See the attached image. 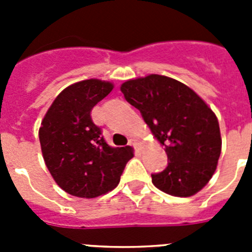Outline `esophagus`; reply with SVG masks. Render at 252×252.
I'll return each mask as SVG.
<instances>
[{
	"mask_svg": "<svg viewBox=\"0 0 252 252\" xmlns=\"http://www.w3.org/2000/svg\"><path fill=\"white\" fill-rule=\"evenodd\" d=\"M128 144H130V145L132 146V148L136 149V150H139V149H140V141L137 139H130Z\"/></svg>",
	"mask_w": 252,
	"mask_h": 252,
	"instance_id": "1",
	"label": "esophagus"
}]
</instances>
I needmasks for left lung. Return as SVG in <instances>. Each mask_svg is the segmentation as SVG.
Returning a JSON list of instances; mask_svg holds the SVG:
<instances>
[{
	"mask_svg": "<svg viewBox=\"0 0 252 252\" xmlns=\"http://www.w3.org/2000/svg\"><path fill=\"white\" fill-rule=\"evenodd\" d=\"M121 92L168 155V166L151 174L153 184L166 194L190 197L215 174L221 155L218 120L189 87L165 75L150 74L125 82Z\"/></svg>",
	"mask_w": 252,
	"mask_h": 252,
	"instance_id": "obj_1",
	"label": "left lung"
}]
</instances>
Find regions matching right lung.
<instances>
[{"label": "right lung", "mask_w": 252, "mask_h": 252, "mask_svg": "<svg viewBox=\"0 0 252 252\" xmlns=\"http://www.w3.org/2000/svg\"><path fill=\"white\" fill-rule=\"evenodd\" d=\"M113 90V84L87 79L66 87L48 110L39 130L46 168L69 194L95 198L120 183L133 157L132 148H111L91 111Z\"/></svg>", "instance_id": "obj_1"}]
</instances>
